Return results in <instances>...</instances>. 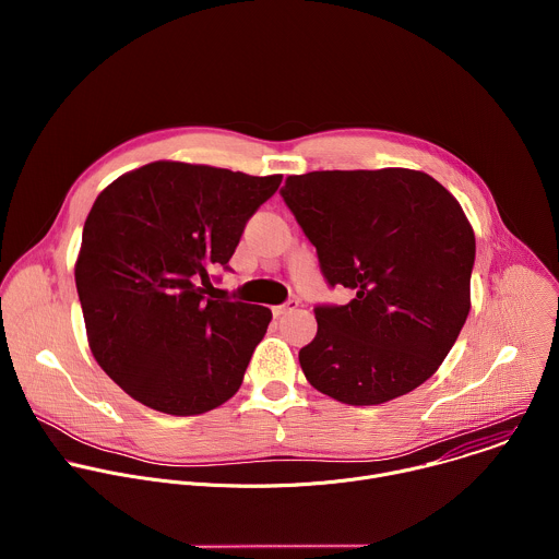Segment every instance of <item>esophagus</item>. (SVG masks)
Returning a JSON list of instances; mask_svg holds the SVG:
<instances>
[{
  "label": "esophagus",
  "instance_id": "1",
  "mask_svg": "<svg viewBox=\"0 0 559 559\" xmlns=\"http://www.w3.org/2000/svg\"><path fill=\"white\" fill-rule=\"evenodd\" d=\"M298 307V300L296 298H289V300H285L283 305H276L274 307V313L276 316H283V313H287V311H294Z\"/></svg>",
  "mask_w": 559,
  "mask_h": 559
}]
</instances>
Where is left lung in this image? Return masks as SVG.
Wrapping results in <instances>:
<instances>
[{"label": "left lung", "instance_id": "8db88e82", "mask_svg": "<svg viewBox=\"0 0 559 559\" xmlns=\"http://www.w3.org/2000/svg\"><path fill=\"white\" fill-rule=\"evenodd\" d=\"M285 205L347 305H316L298 354L311 386L345 405H382L420 386L471 309L475 236L460 203L405 168L287 177Z\"/></svg>", "mask_w": 559, "mask_h": 559}]
</instances>
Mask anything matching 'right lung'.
Listing matches in <instances>:
<instances>
[{
    "label": "right lung",
    "instance_id": "add662e5",
    "mask_svg": "<svg viewBox=\"0 0 559 559\" xmlns=\"http://www.w3.org/2000/svg\"><path fill=\"white\" fill-rule=\"evenodd\" d=\"M283 177L154 162L110 183L74 281L93 356L141 405L205 414L238 391L272 311L214 296L252 214Z\"/></svg>",
    "mask_w": 559,
    "mask_h": 559
}]
</instances>
